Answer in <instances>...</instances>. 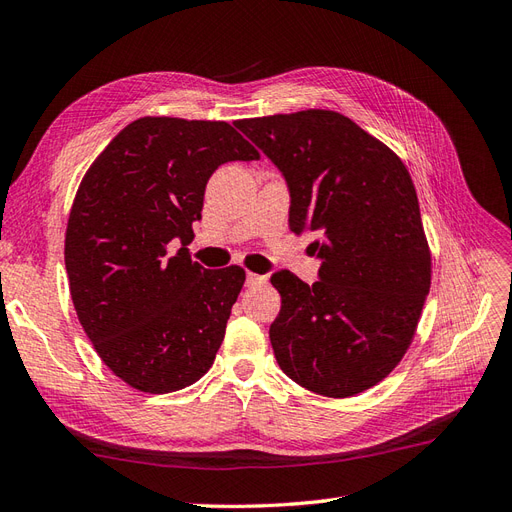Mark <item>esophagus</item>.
Wrapping results in <instances>:
<instances>
[{"instance_id":"obj_1","label":"esophagus","mask_w":512,"mask_h":512,"mask_svg":"<svg viewBox=\"0 0 512 512\" xmlns=\"http://www.w3.org/2000/svg\"><path fill=\"white\" fill-rule=\"evenodd\" d=\"M265 282H267L265 275H258V273H247L245 275V284L247 286H260V284H265Z\"/></svg>"}]
</instances>
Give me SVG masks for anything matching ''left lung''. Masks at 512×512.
Segmentation results:
<instances>
[{
    "label": "left lung",
    "instance_id": "obj_1",
    "mask_svg": "<svg viewBox=\"0 0 512 512\" xmlns=\"http://www.w3.org/2000/svg\"><path fill=\"white\" fill-rule=\"evenodd\" d=\"M235 126L282 170L290 230L312 235L320 280L277 271L269 337L282 371L324 397H352L404 359L431 286V252L406 164L342 113L309 108Z\"/></svg>",
    "mask_w": 512,
    "mask_h": 512
}]
</instances>
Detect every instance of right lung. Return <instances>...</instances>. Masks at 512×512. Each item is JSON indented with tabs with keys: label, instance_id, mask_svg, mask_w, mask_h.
Here are the masks:
<instances>
[{
	"label": "right lung",
	"instance_id": "1",
	"mask_svg": "<svg viewBox=\"0 0 512 512\" xmlns=\"http://www.w3.org/2000/svg\"><path fill=\"white\" fill-rule=\"evenodd\" d=\"M258 158L226 121L141 117L85 173L66 228L70 294L100 359L132 389L173 393L213 365L245 271L194 262L192 224L215 168Z\"/></svg>",
	"mask_w": 512,
	"mask_h": 512
}]
</instances>
